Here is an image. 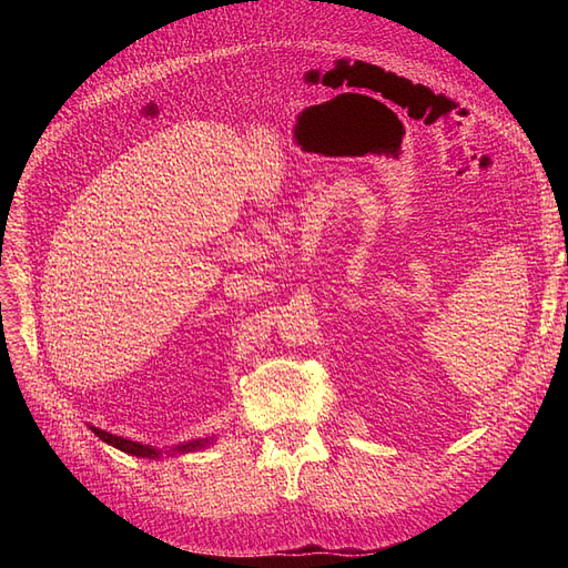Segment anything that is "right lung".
I'll use <instances>...</instances> for the list:
<instances>
[{"instance_id":"obj_1","label":"right lung","mask_w":568,"mask_h":568,"mask_svg":"<svg viewBox=\"0 0 568 568\" xmlns=\"http://www.w3.org/2000/svg\"><path fill=\"white\" fill-rule=\"evenodd\" d=\"M94 436H99L104 443L113 445V448L123 450L132 457H146V459H156V457H163V455H184V453H196V450H203L209 448V445L215 440V436H205V438H196V440H186V443H180L175 445V448H168V450H161V448H153V445H144L140 440H130V438H123V436H115V434H109V432H101V428L97 426H90Z\"/></svg>"}]
</instances>
